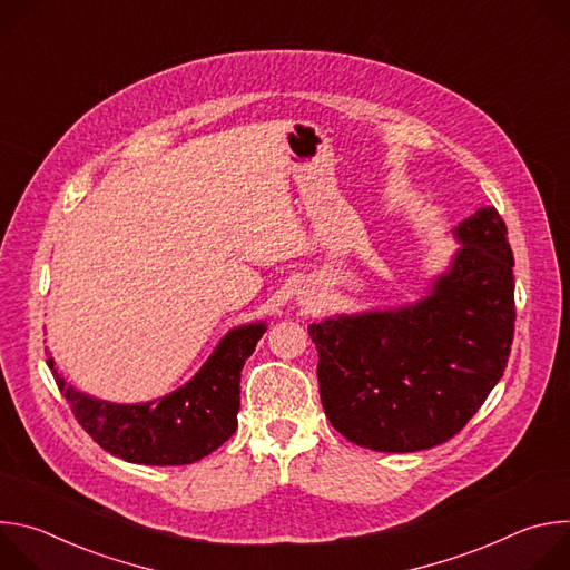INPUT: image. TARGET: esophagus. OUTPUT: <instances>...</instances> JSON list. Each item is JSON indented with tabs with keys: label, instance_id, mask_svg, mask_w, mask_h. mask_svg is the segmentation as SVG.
Listing matches in <instances>:
<instances>
[{
	"label": "esophagus",
	"instance_id": "34e87169",
	"mask_svg": "<svg viewBox=\"0 0 570 570\" xmlns=\"http://www.w3.org/2000/svg\"><path fill=\"white\" fill-rule=\"evenodd\" d=\"M302 304H306V308H308V306H311V308H313V306H315V304H317V302H313V299H308V297H306V299H302Z\"/></svg>",
	"mask_w": 570,
	"mask_h": 570
}]
</instances>
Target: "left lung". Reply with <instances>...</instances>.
Returning <instances> with one entry per match:
<instances>
[{"instance_id":"1","label":"left lung","mask_w":570,"mask_h":570,"mask_svg":"<svg viewBox=\"0 0 570 570\" xmlns=\"http://www.w3.org/2000/svg\"><path fill=\"white\" fill-rule=\"evenodd\" d=\"M415 304L313 322L322 409L350 442L413 453L460 433L501 381L514 338V255L497 207Z\"/></svg>"}]
</instances>
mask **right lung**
<instances>
[{"label": "right lung", "mask_w": 570, "mask_h": 570, "mask_svg": "<svg viewBox=\"0 0 570 570\" xmlns=\"http://www.w3.org/2000/svg\"><path fill=\"white\" fill-rule=\"evenodd\" d=\"M264 332L266 322L232 330L189 383L146 403L95 399L67 385L51 356L47 363L73 417L101 449L135 464H191L216 451L236 431L240 370Z\"/></svg>", "instance_id": "1"}]
</instances>
